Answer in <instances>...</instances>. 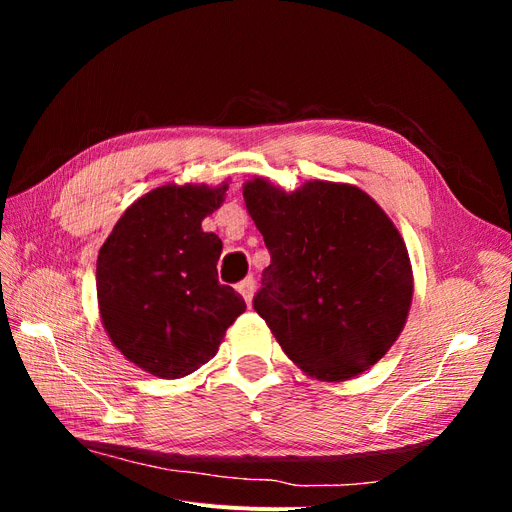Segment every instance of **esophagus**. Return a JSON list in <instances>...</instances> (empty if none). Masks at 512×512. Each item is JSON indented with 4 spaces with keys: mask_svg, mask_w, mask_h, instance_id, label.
Instances as JSON below:
<instances>
[{
    "mask_svg": "<svg viewBox=\"0 0 512 512\" xmlns=\"http://www.w3.org/2000/svg\"><path fill=\"white\" fill-rule=\"evenodd\" d=\"M237 290H239V294L243 297V301L247 303V305H252V299H254V290H256V282H254V277H245V280L237 286Z\"/></svg>",
    "mask_w": 512,
    "mask_h": 512,
    "instance_id": "obj_1",
    "label": "esophagus"
}]
</instances>
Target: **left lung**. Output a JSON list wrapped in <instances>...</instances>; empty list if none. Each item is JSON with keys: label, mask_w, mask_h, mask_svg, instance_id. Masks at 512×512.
<instances>
[{"label": "left lung", "mask_w": 512, "mask_h": 512, "mask_svg": "<svg viewBox=\"0 0 512 512\" xmlns=\"http://www.w3.org/2000/svg\"><path fill=\"white\" fill-rule=\"evenodd\" d=\"M243 198L271 254L254 309L288 359L322 382L376 365L404 331L414 292L408 247L389 215L337 181L286 192L254 177Z\"/></svg>", "instance_id": "8db88e82"}]
</instances>
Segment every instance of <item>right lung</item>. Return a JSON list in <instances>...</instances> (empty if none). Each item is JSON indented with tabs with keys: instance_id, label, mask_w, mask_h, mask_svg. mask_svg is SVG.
I'll list each match as a JSON object with an SVG mask.
<instances>
[{
	"instance_id": "right-lung-1",
	"label": "right lung",
	"mask_w": 512,
	"mask_h": 512,
	"mask_svg": "<svg viewBox=\"0 0 512 512\" xmlns=\"http://www.w3.org/2000/svg\"><path fill=\"white\" fill-rule=\"evenodd\" d=\"M228 181L166 183L126 209L100 247L98 309L130 363L164 380L209 363L245 301L218 282L222 241L203 230Z\"/></svg>"
}]
</instances>
